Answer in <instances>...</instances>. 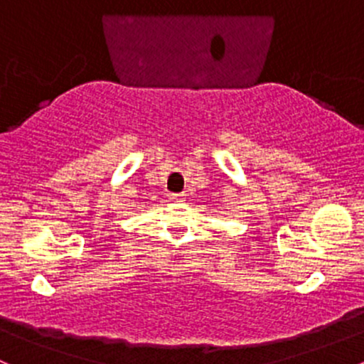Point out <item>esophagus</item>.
<instances>
[{"label":"esophagus","mask_w":364,"mask_h":364,"mask_svg":"<svg viewBox=\"0 0 364 364\" xmlns=\"http://www.w3.org/2000/svg\"><path fill=\"white\" fill-rule=\"evenodd\" d=\"M170 200H171V201H181V200H183V194L171 193V194H170Z\"/></svg>","instance_id":"esophagus-1"}]
</instances>
